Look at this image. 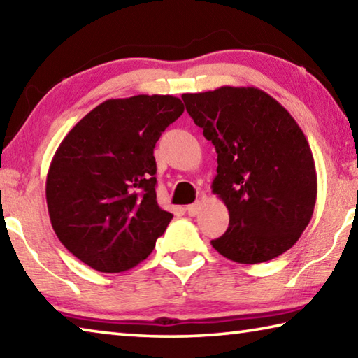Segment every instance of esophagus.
<instances>
[{
	"label": "esophagus",
	"mask_w": 358,
	"mask_h": 358,
	"mask_svg": "<svg viewBox=\"0 0 358 358\" xmlns=\"http://www.w3.org/2000/svg\"><path fill=\"white\" fill-rule=\"evenodd\" d=\"M199 210H201V202L191 203V205H187V207H186V211H187V215H189V216H196L199 213Z\"/></svg>",
	"instance_id": "1"
}]
</instances>
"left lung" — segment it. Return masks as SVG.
Wrapping results in <instances>:
<instances>
[{
  "instance_id": "8db88e82",
  "label": "left lung",
  "mask_w": 358,
  "mask_h": 358,
  "mask_svg": "<svg viewBox=\"0 0 358 358\" xmlns=\"http://www.w3.org/2000/svg\"><path fill=\"white\" fill-rule=\"evenodd\" d=\"M186 110L217 153L211 191L229 227L211 240L234 262L260 264L290 250L311 221L317 175L300 126L256 87L185 93Z\"/></svg>"
}]
</instances>
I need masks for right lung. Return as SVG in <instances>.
Wrapping results in <instances>:
<instances>
[{
    "mask_svg": "<svg viewBox=\"0 0 358 358\" xmlns=\"http://www.w3.org/2000/svg\"><path fill=\"white\" fill-rule=\"evenodd\" d=\"M183 112L171 94L107 99L59 143L45 181L48 216L83 264L120 273L153 251L173 217L156 201L153 150Z\"/></svg>",
    "mask_w": 358,
    "mask_h": 358,
    "instance_id": "right-lung-1",
    "label": "right lung"
}]
</instances>
